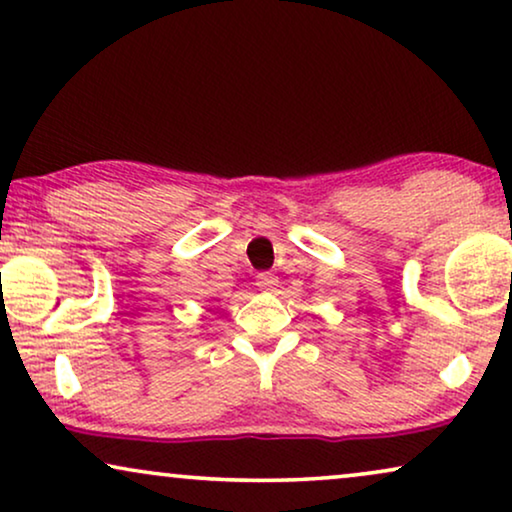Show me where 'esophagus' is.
Wrapping results in <instances>:
<instances>
[{
    "mask_svg": "<svg viewBox=\"0 0 512 512\" xmlns=\"http://www.w3.org/2000/svg\"><path fill=\"white\" fill-rule=\"evenodd\" d=\"M277 282H279V279H277V275H272V272H261V275L256 277V286L261 291H265V293L275 291L277 289Z\"/></svg>",
    "mask_w": 512,
    "mask_h": 512,
    "instance_id": "obj_1",
    "label": "esophagus"
}]
</instances>
